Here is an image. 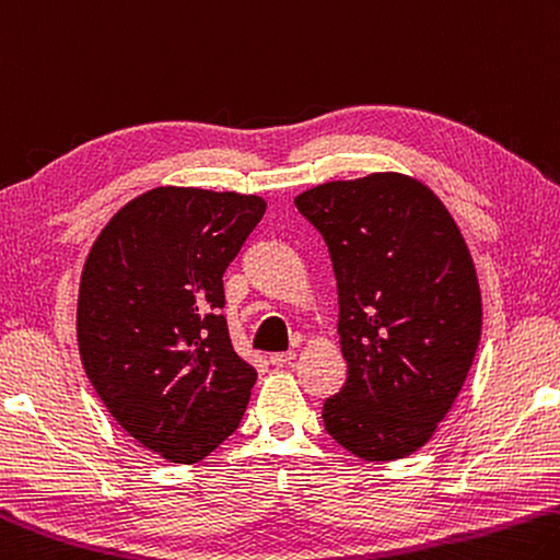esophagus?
<instances>
[{"label":"esophagus","instance_id":"34e87169","mask_svg":"<svg viewBox=\"0 0 560 560\" xmlns=\"http://www.w3.org/2000/svg\"><path fill=\"white\" fill-rule=\"evenodd\" d=\"M293 358H296V352H273L269 354V362L273 364V368H287V364L293 362Z\"/></svg>","mask_w":560,"mask_h":560}]
</instances>
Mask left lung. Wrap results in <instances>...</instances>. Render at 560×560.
<instances>
[{
  "label": "left lung",
  "mask_w": 560,
  "mask_h": 560,
  "mask_svg": "<svg viewBox=\"0 0 560 560\" xmlns=\"http://www.w3.org/2000/svg\"><path fill=\"white\" fill-rule=\"evenodd\" d=\"M293 202L338 281L348 380L323 404L325 431L362 460L411 455L451 411L480 342L470 249L439 196L392 171L323 183Z\"/></svg>",
  "instance_id": "obj_1"
}]
</instances>
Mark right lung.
Wrapping results in <instances>:
<instances>
[{
  "instance_id": "right-lung-1",
  "label": "right lung",
  "mask_w": 560,
  "mask_h": 560,
  "mask_svg": "<svg viewBox=\"0 0 560 560\" xmlns=\"http://www.w3.org/2000/svg\"><path fill=\"white\" fill-rule=\"evenodd\" d=\"M259 196L161 186L90 249L78 293L88 380L131 439L198 463L245 416L257 370L232 348L222 273L257 228Z\"/></svg>"
}]
</instances>
